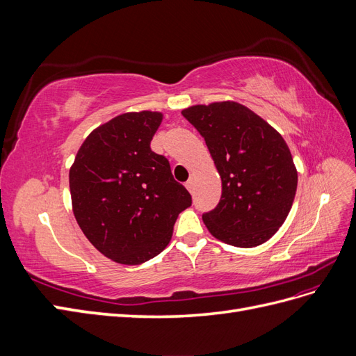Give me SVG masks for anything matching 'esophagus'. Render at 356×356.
Returning <instances> with one entry per match:
<instances>
[{
	"label": "esophagus",
	"mask_w": 356,
	"mask_h": 356,
	"mask_svg": "<svg viewBox=\"0 0 356 356\" xmlns=\"http://www.w3.org/2000/svg\"><path fill=\"white\" fill-rule=\"evenodd\" d=\"M193 184H195V182H193V179H191V178L186 182V187H187V190H188L190 193L193 191Z\"/></svg>",
	"instance_id": "34e87169"
}]
</instances>
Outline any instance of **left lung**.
<instances>
[{
  "label": "left lung",
  "mask_w": 356,
  "mask_h": 356,
  "mask_svg": "<svg viewBox=\"0 0 356 356\" xmlns=\"http://www.w3.org/2000/svg\"><path fill=\"white\" fill-rule=\"evenodd\" d=\"M182 115L204 139L222 182L220 203L202 215L211 234L239 248L270 239L297 190V170L284 138L232 101L190 106Z\"/></svg>",
  "instance_id": "left-lung-1"
}]
</instances>
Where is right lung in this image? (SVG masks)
Listing matches in <instances>:
<instances>
[{"instance_id": "right-lung-1", "label": "right lung", "mask_w": 356, "mask_h": 356, "mask_svg": "<svg viewBox=\"0 0 356 356\" xmlns=\"http://www.w3.org/2000/svg\"><path fill=\"white\" fill-rule=\"evenodd\" d=\"M161 114L126 113L86 138L70 170L75 220L90 243L120 264L152 260L191 207L169 160L149 148Z\"/></svg>"}]
</instances>
